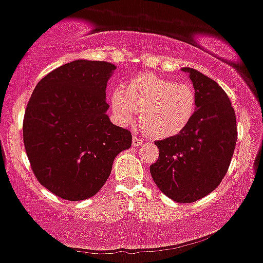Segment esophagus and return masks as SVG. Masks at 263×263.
I'll list each match as a JSON object with an SVG mask.
<instances>
[{
  "label": "esophagus",
  "instance_id": "obj_1",
  "mask_svg": "<svg viewBox=\"0 0 263 263\" xmlns=\"http://www.w3.org/2000/svg\"><path fill=\"white\" fill-rule=\"evenodd\" d=\"M142 138H140V137H137V136H134V138H132V146L134 147H138V146H141L142 145Z\"/></svg>",
  "mask_w": 263,
  "mask_h": 263
}]
</instances>
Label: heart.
<instances>
[{
	"mask_svg": "<svg viewBox=\"0 0 263 263\" xmlns=\"http://www.w3.org/2000/svg\"><path fill=\"white\" fill-rule=\"evenodd\" d=\"M117 121L131 125L141 111V122L151 136L167 138L181 134L195 116L197 96L189 82H176L152 73L138 74L111 93Z\"/></svg>",
	"mask_w": 263,
	"mask_h": 263,
	"instance_id": "obj_1",
	"label": "heart"
}]
</instances>
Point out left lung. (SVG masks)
<instances>
[{"label": "left lung", "instance_id": "1", "mask_svg": "<svg viewBox=\"0 0 263 263\" xmlns=\"http://www.w3.org/2000/svg\"><path fill=\"white\" fill-rule=\"evenodd\" d=\"M197 96L189 126L156 141L160 156L149 166L158 189L171 200L190 203L211 193L227 174L237 141L235 109L216 81L184 67Z\"/></svg>", "mask_w": 263, "mask_h": 263}]
</instances>
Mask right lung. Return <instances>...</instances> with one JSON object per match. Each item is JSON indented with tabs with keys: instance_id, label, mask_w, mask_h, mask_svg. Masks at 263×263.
Instances as JSON below:
<instances>
[{
	"instance_id": "obj_1",
	"label": "right lung",
	"mask_w": 263,
	"mask_h": 263,
	"mask_svg": "<svg viewBox=\"0 0 263 263\" xmlns=\"http://www.w3.org/2000/svg\"><path fill=\"white\" fill-rule=\"evenodd\" d=\"M115 65L77 60L37 83L24 117L33 175L57 197L82 201L106 183L115 157L131 147L128 129L111 123L106 86Z\"/></svg>"
}]
</instances>
